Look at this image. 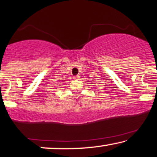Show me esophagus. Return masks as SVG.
<instances>
[{
	"label": "esophagus",
	"mask_w": 157,
	"mask_h": 157,
	"mask_svg": "<svg viewBox=\"0 0 157 157\" xmlns=\"http://www.w3.org/2000/svg\"><path fill=\"white\" fill-rule=\"evenodd\" d=\"M79 77H80V76H79V75H77V76H75L74 78V79H78Z\"/></svg>",
	"instance_id": "esophagus-1"
}]
</instances>
